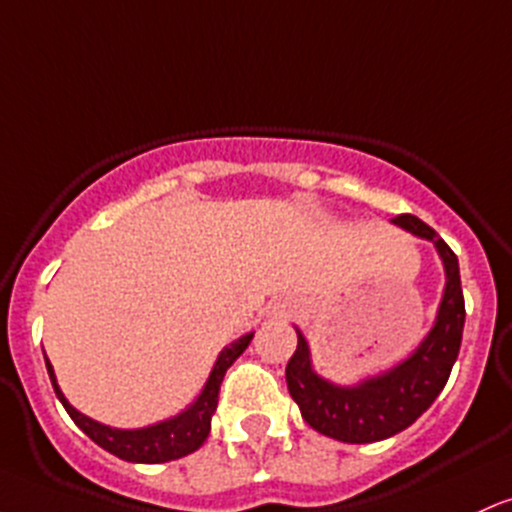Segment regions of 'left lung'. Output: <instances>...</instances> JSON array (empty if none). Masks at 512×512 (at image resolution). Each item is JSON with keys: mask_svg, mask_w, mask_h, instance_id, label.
Here are the masks:
<instances>
[{"mask_svg": "<svg viewBox=\"0 0 512 512\" xmlns=\"http://www.w3.org/2000/svg\"><path fill=\"white\" fill-rule=\"evenodd\" d=\"M393 226L430 240L445 265V294L437 308L435 325L415 352L401 364L355 386H338L313 372L308 342L296 328L299 345L286 364V386L299 403L303 420L320 435L350 445L379 442L413 425L445 389L452 364L457 362L464 330V294L459 262L445 240L418 216L403 213Z\"/></svg>", "mask_w": 512, "mask_h": 512, "instance_id": "8db88e82", "label": "left lung"}]
</instances>
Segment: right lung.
Listing matches in <instances>:
<instances>
[{
    "instance_id": "add662e5",
    "label": "right lung",
    "mask_w": 512,
    "mask_h": 512,
    "mask_svg": "<svg viewBox=\"0 0 512 512\" xmlns=\"http://www.w3.org/2000/svg\"><path fill=\"white\" fill-rule=\"evenodd\" d=\"M252 335L247 333L243 338H238L235 342H230L228 347H223L221 355H218L216 364H213L209 381L201 389L199 398L179 415H174L170 420H162V423L148 425V428H138V430H119V428H109V425H101L97 420L87 418V415L77 411V408L70 406V401L63 396L60 391L58 381H55V372L53 364L48 362L46 352V367H48V376L50 384H53L55 396L60 398V403L65 406L67 415L75 420V425L80 428L89 440L97 442L99 447H104L106 452L116 454L119 459H126V462H136V464H160V462H172V459L187 457L192 454L206 442L211 432V415L216 413L218 406V391H221V381L226 376L228 367L235 362L250 345Z\"/></svg>"
}]
</instances>
